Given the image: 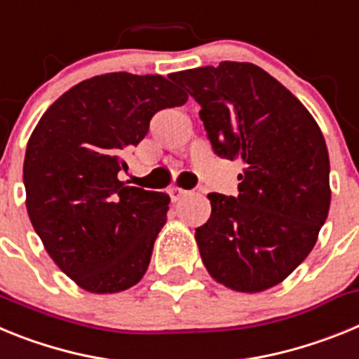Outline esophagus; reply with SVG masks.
<instances>
[{
  "instance_id": "obj_1",
  "label": "esophagus",
  "mask_w": 359,
  "mask_h": 359,
  "mask_svg": "<svg viewBox=\"0 0 359 359\" xmlns=\"http://www.w3.org/2000/svg\"><path fill=\"white\" fill-rule=\"evenodd\" d=\"M189 194H190L189 190H183V189H180V187H172V189L169 190V196L172 201H180V199L187 198Z\"/></svg>"
}]
</instances>
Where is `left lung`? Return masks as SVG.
I'll return each mask as SVG.
<instances>
[{
	"label": "left lung",
	"instance_id": "left-lung-1",
	"mask_svg": "<svg viewBox=\"0 0 359 359\" xmlns=\"http://www.w3.org/2000/svg\"><path fill=\"white\" fill-rule=\"evenodd\" d=\"M172 79L201 106L215 154L243 161L237 198L208 194L210 219L196 228L215 282L261 293L309 255L331 205L329 152L300 100L252 62L185 69Z\"/></svg>",
	"mask_w": 359,
	"mask_h": 359
}]
</instances>
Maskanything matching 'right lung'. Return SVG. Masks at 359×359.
Wrapping results in <instances>:
<instances>
[{
    "instance_id": "add662e5",
    "label": "right lung",
    "mask_w": 359,
    "mask_h": 359,
    "mask_svg": "<svg viewBox=\"0 0 359 359\" xmlns=\"http://www.w3.org/2000/svg\"><path fill=\"white\" fill-rule=\"evenodd\" d=\"M187 98L161 75L106 73L69 88L37 122L23 165L28 217L82 290L118 293L147 271L170 198L120 182L122 156L154 113Z\"/></svg>"
}]
</instances>
